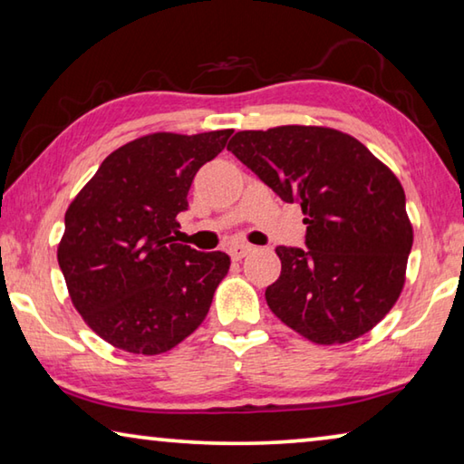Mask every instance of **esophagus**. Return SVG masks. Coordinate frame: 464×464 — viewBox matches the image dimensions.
<instances>
[{
  "label": "esophagus",
  "mask_w": 464,
  "mask_h": 464,
  "mask_svg": "<svg viewBox=\"0 0 464 464\" xmlns=\"http://www.w3.org/2000/svg\"><path fill=\"white\" fill-rule=\"evenodd\" d=\"M251 249H254V246H249V243H233V246H229V256L233 260H243Z\"/></svg>",
  "instance_id": "1"
}]
</instances>
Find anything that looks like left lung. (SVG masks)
Masks as SVG:
<instances>
[{"label":"left lung","mask_w":464,"mask_h":464,"mask_svg":"<svg viewBox=\"0 0 464 464\" xmlns=\"http://www.w3.org/2000/svg\"><path fill=\"white\" fill-rule=\"evenodd\" d=\"M227 149L303 208L304 246H278L266 301L282 324L334 345L364 335L397 303L413 229L397 176L358 139L327 127L239 130Z\"/></svg>","instance_id":"obj_1"}]
</instances>
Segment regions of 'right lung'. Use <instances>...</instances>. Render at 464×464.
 Instances as JSON below:
<instances>
[{"label": "right lung", "instance_id": "right-lung-1", "mask_svg": "<svg viewBox=\"0 0 464 464\" xmlns=\"http://www.w3.org/2000/svg\"><path fill=\"white\" fill-rule=\"evenodd\" d=\"M231 129L153 132L110 153L65 213L57 260L73 307L102 340L130 354L176 348L198 327L231 260L176 243V217Z\"/></svg>", "mask_w": 464, "mask_h": 464}]
</instances>
